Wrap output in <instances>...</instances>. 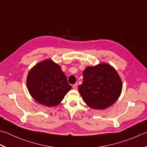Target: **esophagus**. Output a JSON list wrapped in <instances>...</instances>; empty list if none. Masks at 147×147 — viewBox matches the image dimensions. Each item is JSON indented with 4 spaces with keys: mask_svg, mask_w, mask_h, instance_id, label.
Returning a JSON list of instances; mask_svg holds the SVG:
<instances>
[{
    "mask_svg": "<svg viewBox=\"0 0 147 147\" xmlns=\"http://www.w3.org/2000/svg\"><path fill=\"white\" fill-rule=\"evenodd\" d=\"M77 86H78V84H77V83H75V84H74V85H73V89H76V88H77Z\"/></svg>",
    "mask_w": 147,
    "mask_h": 147,
    "instance_id": "esophagus-1",
    "label": "esophagus"
}]
</instances>
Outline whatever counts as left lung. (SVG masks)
Here are the masks:
<instances>
[{
    "mask_svg": "<svg viewBox=\"0 0 147 147\" xmlns=\"http://www.w3.org/2000/svg\"><path fill=\"white\" fill-rule=\"evenodd\" d=\"M83 83L78 86L79 93L89 107L103 110L119 99L122 83L117 71L103 63L87 67L83 72Z\"/></svg>",
    "mask_w": 147,
    "mask_h": 147,
    "instance_id": "8db88e82",
    "label": "left lung"
}]
</instances>
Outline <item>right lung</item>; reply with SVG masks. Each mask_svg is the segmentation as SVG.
<instances>
[{"label":"right lung","mask_w":147,"mask_h":147,"mask_svg":"<svg viewBox=\"0 0 147 147\" xmlns=\"http://www.w3.org/2000/svg\"><path fill=\"white\" fill-rule=\"evenodd\" d=\"M27 86L34 99L48 107L58 105L71 89L60 66L51 59L43 60L31 69Z\"/></svg>","instance_id":"right-lung-1"}]
</instances>
